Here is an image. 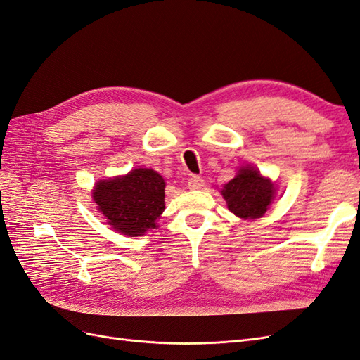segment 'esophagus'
<instances>
[{
    "instance_id": "1",
    "label": "esophagus",
    "mask_w": 360,
    "mask_h": 360,
    "mask_svg": "<svg viewBox=\"0 0 360 360\" xmlns=\"http://www.w3.org/2000/svg\"><path fill=\"white\" fill-rule=\"evenodd\" d=\"M188 186L189 189L192 191H197V189H201L204 186V180L198 176H192L189 180H188Z\"/></svg>"
}]
</instances>
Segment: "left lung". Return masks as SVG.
<instances>
[{
	"label": "left lung",
	"instance_id": "obj_1",
	"mask_svg": "<svg viewBox=\"0 0 360 360\" xmlns=\"http://www.w3.org/2000/svg\"><path fill=\"white\" fill-rule=\"evenodd\" d=\"M275 184L263 177L254 167L238 168L237 176L221 191L228 210L242 219H258L275 198Z\"/></svg>",
	"mask_w": 360,
	"mask_h": 360
}]
</instances>
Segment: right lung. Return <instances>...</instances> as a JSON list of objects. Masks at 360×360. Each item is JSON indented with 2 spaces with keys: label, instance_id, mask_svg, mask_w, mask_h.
<instances>
[{
  "label": "right lung",
  "instance_id": "1",
  "mask_svg": "<svg viewBox=\"0 0 360 360\" xmlns=\"http://www.w3.org/2000/svg\"><path fill=\"white\" fill-rule=\"evenodd\" d=\"M93 200L117 233L144 236L158 226L165 210V180L155 169L136 168L126 176L97 181Z\"/></svg>",
  "mask_w": 360,
  "mask_h": 360
}]
</instances>
